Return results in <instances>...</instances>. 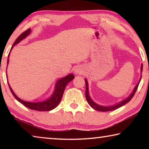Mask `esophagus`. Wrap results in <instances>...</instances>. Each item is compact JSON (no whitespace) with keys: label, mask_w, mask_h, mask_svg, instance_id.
<instances>
[{"label":"esophagus","mask_w":149,"mask_h":149,"mask_svg":"<svg viewBox=\"0 0 149 149\" xmlns=\"http://www.w3.org/2000/svg\"><path fill=\"white\" fill-rule=\"evenodd\" d=\"M74 72H75V74L79 75V74H83V72H84V70H83V69L79 67V66H78V67L76 68L75 69Z\"/></svg>","instance_id":"esophagus-1"}]
</instances>
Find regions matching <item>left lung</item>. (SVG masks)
I'll use <instances>...</instances> for the list:
<instances>
[{
    "label": "left lung",
    "instance_id": "1",
    "mask_svg": "<svg viewBox=\"0 0 149 149\" xmlns=\"http://www.w3.org/2000/svg\"><path fill=\"white\" fill-rule=\"evenodd\" d=\"M142 71H143V64H141V73H142ZM141 77H142V75H141L140 79H139V81L138 84L134 87V89H133L132 93H131L130 96H128V97L126 98L125 99L122 100V101H121L119 103H117V104H116L114 105H112V106L99 105V104H97V103H95L94 101H93V100L91 99V98L90 95H89V87H88V81H87V80L86 79H85V86H86V91H85V97H86L87 102L89 103V104L93 108V109H95L96 110H98V111H101V112H108V111H112V110H114L116 109H117V108L122 107V106L125 104L126 103L130 102L131 99H132L133 97L135 95L136 91H137V89L139 85V83H140L141 79Z\"/></svg>",
    "mask_w": 149,
    "mask_h": 149
}]
</instances>
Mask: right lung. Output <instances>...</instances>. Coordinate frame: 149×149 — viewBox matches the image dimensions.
<instances>
[{"label":"right lung","instance_id":"add662e5","mask_svg":"<svg viewBox=\"0 0 149 149\" xmlns=\"http://www.w3.org/2000/svg\"><path fill=\"white\" fill-rule=\"evenodd\" d=\"M31 29H28L27 31H24V33L19 35V36L17 37L16 39V41L14 42L13 45L10 49V53L8 56V60H7V65H8V63H9V56H10V52L12 49H13L14 46L17 45V43H19L20 41H22V40L24 39L25 38H26L27 36L30 34L31 33ZM7 70V68H6ZM6 77H7V74H6ZM74 74H68L66 76L64 77H62L61 79H58L56 83V85H55L54 87V91L53 93H52V95L50 96L49 98H48L47 99H46L44 101H39V102H27V101H25V100H22L21 99H19V97H17L16 95V94L14 93L13 90L12 89V88L10 86V85L8 84V86L10 89V91L12 93V95H14V97H15L17 101H19V102H21L22 104H24L25 107H27L29 109L31 110H37V111H50L53 110L54 108H56L61 100L62 96H63V93L64 92V89L65 87H66L67 84H68L69 82L71 81L72 80L74 79Z\"/></svg>","mask_w":149,"mask_h":149}]
</instances>
